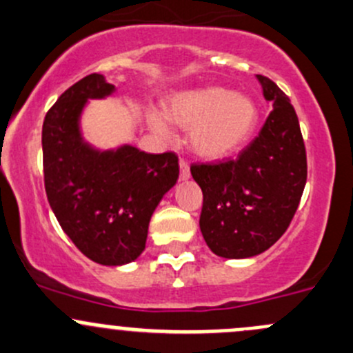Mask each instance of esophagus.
I'll use <instances>...</instances> for the list:
<instances>
[{"instance_id":"34e87169","label":"esophagus","mask_w":353,"mask_h":353,"mask_svg":"<svg viewBox=\"0 0 353 353\" xmlns=\"http://www.w3.org/2000/svg\"><path fill=\"white\" fill-rule=\"evenodd\" d=\"M179 167H181V179H183V181L189 179V176H191V170H189L188 161H184V159H181V161H179Z\"/></svg>"}]
</instances>
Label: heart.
<instances>
[{"label": "heart", "mask_w": 353, "mask_h": 353, "mask_svg": "<svg viewBox=\"0 0 353 353\" xmlns=\"http://www.w3.org/2000/svg\"><path fill=\"white\" fill-rule=\"evenodd\" d=\"M165 114L179 127L191 130L192 148L208 159L239 150L254 132L259 117L250 98L220 86L179 92L167 103ZM150 125L157 132L169 133L159 113L150 114Z\"/></svg>", "instance_id": "obj_1"}]
</instances>
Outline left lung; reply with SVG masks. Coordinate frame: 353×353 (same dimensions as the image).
I'll return each mask as SVG.
<instances>
[{
    "label": "left lung",
    "mask_w": 353,
    "mask_h": 353,
    "mask_svg": "<svg viewBox=\"0 0 353 353\" xmlns=\"http://www.w3.org/2000/svg\"><path fill=\"white\" fill-rule=\"evenodd\" d=\"M272 111L259 135L236 159L194 162L203 191L199 226L211 252L245 259L272 247L291 223L307 177L298 114L284 91L259 76Z\"/></svg>",
    "instance_id": "1"
}]
</instances>
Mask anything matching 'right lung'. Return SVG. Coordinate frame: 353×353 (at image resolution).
Returning a JSON list of instances; mask_svg holds the SVG:
<instances>
[{
	"label": "right lung",
	"instance_id": "obj_1",
	"mask_svg": "<svg viewBox=\"0 0 353 353\" xmlns=\"http://www.w3.org/2000/svg\"><path fill=\"white\" fill-rule=\"evenodd\" d=\"M99 74L65 89L42 127L47 199L72 243L91 261L121 265L145 248L148 221L179 177L174 152L145 154L135 147L99 152L81 140L79 113L89 98L113 91Z\"/></svg>",
	"mask_w": 353,
	"mask_h": 353
}]
</instances>
